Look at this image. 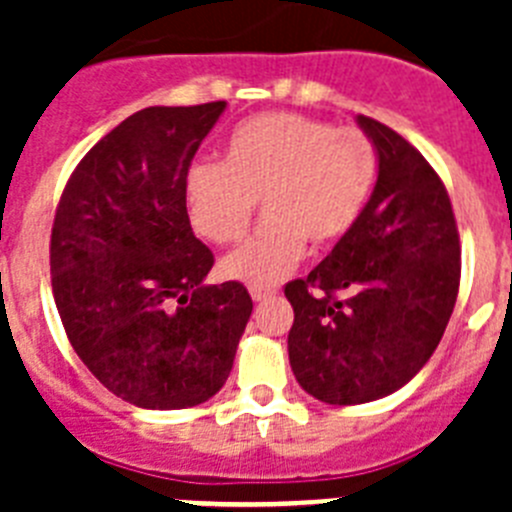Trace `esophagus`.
Segmentation results:
<instances>
[{
  "label": "esophagus",
  "instance_id": "esophagus-1",
  "mask_svg": "<svg viewBox=\"0 0 512 512\" xmlns=\"http://www.w3.org/2000/svg\"><path fill=\"white\" fill-rule=\"evenodd\" d=\"M248 292H251L253 302H266V300H271V297H277L279 289L266 287V284H251V287H248Z\"/></svg>",
  "mask_w": 512,
  "mask_h": 512
}]
</instances>
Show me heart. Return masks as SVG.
<instances>
[{
    "label": "heart",
    "instance_id": "b5f03b06",
    "mask_svg": "<svg viewBox=\"0 0 512 512\" xmlns=\"http://www.w3.org/2000/svg\"><path fill=\"white\" fill-rule=\"evenodd\" d=\"M377 148L361 130L295 112H269L230 133L223 161L189 169L194 230L225 246L248 230L261 200L264 225L223 259V274L269 284L312 248H328L354 228L377 182Z\"/></svg>",
    "mask_w": 512,
    "mask_h": 512
}]
</instances>
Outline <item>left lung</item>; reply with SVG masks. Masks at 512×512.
Here are the masks:
<instances>
[{
	"label": "left lung",
	"instance_id": "obj_1",
	"mask_svg": "<svg viewBox=\"0 0 512 512\" xmlns=\"http://www.w3.org/2000/svg\"><path fill=\"white\" fill-rule=\"evenodd\" d=\"M377 148L379 176L333 251L284 287L295 323L289 364L307 395L361 405L410 382L441 341L461 279L449 192L415 146L356 117Z\"/></svg>",
	"mask_w": 512,
	"mask_h": 512
}]
</instances>
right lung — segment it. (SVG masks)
Instances as JSON below:
<instances>
[{"label": "right lung", "instance_id": "add662e5", "mask_svg": "<svg viewBox=\"0 0 512 512\" xmlns=\"http://www.w3.org/2000/svg\"><path fill=\"white\" fill-rule=\"evenodd\" d=\"M225 102L146 107L81 158L51 233V284L71 346L130 405L182 410L233 369L253 302L241 282L205 284L187 174Z\"/></svg>", "mask_w": 512, "mask_h": 512}]
</instances>
